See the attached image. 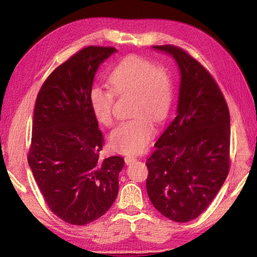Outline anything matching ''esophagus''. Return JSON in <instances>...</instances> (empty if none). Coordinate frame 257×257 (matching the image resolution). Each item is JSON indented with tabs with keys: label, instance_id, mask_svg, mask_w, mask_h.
<instances>
[{
	"label": "esophagus",
	"instance_id": "obj_1",
	"mask_svg": "<svg viewBox=\"0 0 257 257\" xmlns=\"http://www.w3.org/2000/svg\"><path fill=\"white\" fill-rule=\"evenodd\" d=\"M136 160H137L136 156H133V155L124 156V162H125V164H132V163H134Z\"/></svg>",
	"mask_w": 257,
	"mask_h": 257
}]
</instances>
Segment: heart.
<instances>
[{
    "label": "heart",
    "mask_w": 257,
    "mask_h": 257,
    "mask_svg": "<svg viewBox=\"0 0 257 257\" xmlns=\"http://www.w3.org/2000/svg\"><path fill=\"white\" fill-rule=\"evenodd\" d=\"M108 81L116 95L134 94L135 97L130 111L134 116L112 130L111 145L121 153H139L154 136L153 120L162 123L170 114L175 99L172 78L165 69L133 55L116 64L108 75ZM113 92L102 85H94L89 90L95 118L105 125L113 122Z\"/></svg>",
    "instance_id": "b5f03b06"
}]
</instances>
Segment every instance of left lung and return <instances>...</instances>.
<instances>
[{"label":"left lung","instance_id":"8db88e82","mask_svg":"<svg viewBox=\"0 0 257 257\" xmlns=\"http://www.w3.org/2000/svg\"><path fill=\"white\" fill-rule=\"evenodd\" d=\"M180 69L177 116L155 143L146 189L161 214L188 222L206 210L230 169V114L214 78L188 52L156 45Z\"/></svg>","mask_w":257,"mask_h":257}]
</instances>
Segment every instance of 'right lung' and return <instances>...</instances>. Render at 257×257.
Segmentation results:
<instances>
[{
  "label": "right lung",
  "instance_id": "obj_1",
  "mask_svg": "<svg viewBox=\"0 0 257 257\" xmlns=\"http://www.w3.org/2000/svg\"><path fill=\"white\" fill-rule=\"evenodd\" d=\"M115 51H78L46 78L35 104L29 167L47 206L70 224L97 220L118 195L124 161L99 159L104 137L89 104L95 72Z\"/></svg>",
  "mask_w": 257,
  "mask_h": 257
}]
</instances>
